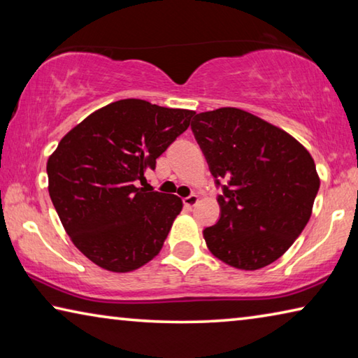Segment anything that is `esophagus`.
<instances>
[{"label": "esophagus", "instance_id": "1", "mask_svg": "<svg viewBox=\"0 0 358 358\" xmlns=\"http://www.w3.org/2000/svg\"><path fill=\"white\" fill-rule=\"evenodd\" d=\"M197 202H199V196H196V194H191V196H187V197L183 199L185 207H187V208L194 207V205H196Z\"/></svg>", "mask_w": 358, "mask_h": 358}]
</instances>
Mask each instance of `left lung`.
I'll return each mask as SVG.
<instances>
[{
	"mask_svg": "<svg viewBox=\"0 0 358 358\" xmlns=\"http://www.w3.org/2000/svg\"><path fill=\"white\" fill-rule=\"evenodd\" d=\"M191 129L222 189L220 220L203 229L208 250L240 270L275 262L311 217L320 185L311 155L286 131L235 107L197 113Z\"/></svg>",
	"mask_w": 358,
	"mask_h": 358,
	"instance_id": "obj_1",
	"label": "left lung"
}]
</instances>
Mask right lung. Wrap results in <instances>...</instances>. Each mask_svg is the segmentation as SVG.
Returning <instances> with one entry per match:
<instances>
[{
	"label": "right lung",
	"mask_w": 358,
	"mask_h": 358,
	"mask_svg": "<svg viewBox=\"0 0 358 358\" xmlns=\"http://www.w3.org/2000/svg\"><path fill=\"white\" fill-rule=\"evenodd\" d=\"M192 110L142 99L112 102L66 134L47 161L48 194L78 251L126 273L161 251L183 208L173 194L137 187L187 129Z\"/></svg>",
	"instance_id": "1"
}]
</instances>
